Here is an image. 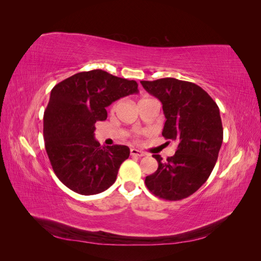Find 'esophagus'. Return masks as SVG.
<instances>
[{
  "label": "esophagus",
  "instance_id": "1",
  "mask_svg": "<svg viewBox=\"0 0 261 261\" xmlns=\"http://www.w3.org/2000/svg\"><path fill=\"white\" fill-rule=\"evenodd\" d=\"M130 154L133 155V156H144L146 153L145 152H143V151H140V150H138V149H135V148H133V149H130Z\"/></svg>",
  "mask_w": 261,
  "mask_h": 261
}]
</instances>
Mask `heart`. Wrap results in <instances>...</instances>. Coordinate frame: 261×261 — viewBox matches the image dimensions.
<instances>
[{
	"instance_id": "obj_1",
	"label": "heart",
	"mask_w": 261,
	"mask_h": 261,
	"mask_svg": "<svg viewBox=\"0 0 261 261\" xmlns=\"http://www.w3.org/2000/svg\"><path fill=\"white\" fill-rule=\"evenodd\" d=\"M146 100H150V98H144V99H141L139 102H143V101H146ZM117 105H118V102H115V103L112 106V108H111L112 111H114V110L117 108Z\"/></svg>"
}]
</instances>
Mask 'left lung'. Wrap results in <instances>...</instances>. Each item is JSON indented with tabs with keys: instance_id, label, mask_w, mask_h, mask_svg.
Segmentation results:
<instances>
[{
	"instance_id": "1",
	"label": "left lung",
	"mask_w": 261,
	"mask_h": 261,
	"mask_svg": "<svg viewBox=\"0 0 261 261\" xmlns=\"http://www.w3.org/2000/svg\"><path fill=\"white\" fill-rule=\"evenodd\" d=\"M140 83L161 101L167 118L162 136L177 143L175 154L165 161L152 154L158 170L146 177V186L165 200L187 198L206 183L218 160L223 140L219 107L194 83L175 78Z\"/></svg>"
}]
</instances>
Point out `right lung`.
I'll use <instances>...</instances> for the list:
<instances>
[{"label": "right lung", "mask_w": 261, "mask_h": 261, "mask_svg": "<svg viewBox=\"0 0 261 261\" xmlns=\"http://www.w3.org/2000/svg\"><path fill=\"white\" fill-rule=\"evenodd\" d=\"M138 92V84L93 69L77 73L53 87L43 116V138L52 169L73 192L96 195L111 186L127 146H100L96 123L105 121L107 107Z\"/></svg>", "instance_id": "add662e5"}]
</instances>
